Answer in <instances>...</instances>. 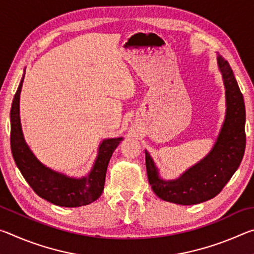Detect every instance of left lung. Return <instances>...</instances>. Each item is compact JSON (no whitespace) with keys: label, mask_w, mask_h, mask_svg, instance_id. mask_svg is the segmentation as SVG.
Returning <instances> with one entry per match:
<instances>
[{"label":"left lung","mask_w":254,"mask_h":254,"mask_svg":"<svg viewBox=\"0 0 254 254\" xmlns=\"http://www.w3.org/2000/svg\"><path fill=\"white\" fill-rule=\"evenodd\" d=\"M217 66L225 87V119L213 148L200 161L176 179H163L145 151L149 184L154 194L170 203L195 205L214 198L238 170L246 149V106L230 64L217 54Z\"/></svg>","instance_id":"1"}]
</instances>
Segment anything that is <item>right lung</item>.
Listing matches in <instances>:
<instances>
[{"mask_svg":"<svg viewBox=\"0 0 254 254\" xmlns=\"http://www.w3.org/2000/svg\"><path fill=\"white\" fill-rule=\"evenodd\" d=\"M24 74L12 102L10 113L11 151L15 165L34 192L51 204L63 207H79L93 203L102 195L110 159L123 137L103 140L98 145L97 156L91 171L80 178L71 177L47 167L25 142L21 127L20 94Z\"/></svg>","mask_w":254,"mask_h":254,"instance_id":"1","label":"right lung"}]
</instances>
